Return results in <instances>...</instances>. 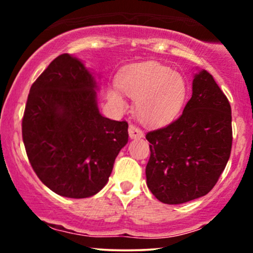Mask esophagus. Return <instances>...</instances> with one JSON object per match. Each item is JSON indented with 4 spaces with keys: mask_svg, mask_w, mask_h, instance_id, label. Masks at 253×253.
Listing matches in <instances>:
<instances>
[{
    "mask_svg": "<svg viewBox=\"0 0 253 253\" xmlns=\"http://www.w3.org/2000/svg\"><path fill=\"white\" fill-rule=\"evenodd\" d=\"M128 134H129V138L130 139H141L144 136L143 130L139 129L138 127L133 126V125H130V126H129Z\"/></svg>",
    "mask_w": 253,
    "mask_h": 253,
    "instance_id": "obj_1",
    "label": "esophagus"
}]
</instances>
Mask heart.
Listing matches in <instances>:
<instances>
[{
	"instance_id": "obj_1",
	"label": "heart",
	"mask_w": 253,
	"mask_h": 253,
	"mask_svg": "<svg viewBox=\"0 0 253 253\" xmlns=\"http://www.w3.org/2000/svg\"><path fill=\"white\" fill-rule=\"evenodd\" d=\"M117 84L121 91L135 98V117L149 127L171 123L187 97V83L182 75L158 63L128 66L119 74ZM107 96L112 103L125 107L123 95L117 88H110Z\"/></svg>"
}]
</instances>
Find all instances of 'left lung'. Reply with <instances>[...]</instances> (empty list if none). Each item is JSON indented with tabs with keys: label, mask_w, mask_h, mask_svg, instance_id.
Segmentation results:
<instances>
[{
	"label": "left lung",
	"mask_w": 253,
	"mask_h": 253,
	"mask_svg": "<svg viewBox=\"0 0 253 253\" xmlns=\"http://www.w3.org/2000/svg\"><path fill=\"white\" fill-rule=\"evenodd\" d=\"M231 113L213 76L196 68L193 95L183 114L146 134L151 150L147 187L159 201L181 205L213 189L231 155Z\"/></svg>",
	"instance_id": "obj_1"
}]
</instances>
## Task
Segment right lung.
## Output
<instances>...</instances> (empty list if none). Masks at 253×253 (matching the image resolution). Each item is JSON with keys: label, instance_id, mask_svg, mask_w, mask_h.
<instances>
[{"label": "right lung", "instance_id": "right-lung-1", "mask_svg": "<svg viewBox=\"0 0 253 253\" xmlns=\"http://www.w3.org/2000/svg\"><path fill=\"white\" fill-rule=\"evenodd\" d=\"M100 76L64 53L31 86L22 120L30 163L48 189L64 197L94 196L108 183L128 124L104 118Z\"/></svg>", "mask_w": 253, "mask_h": 253}]
</instances>
